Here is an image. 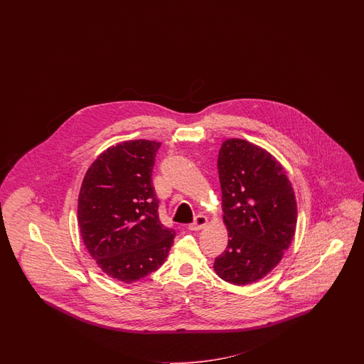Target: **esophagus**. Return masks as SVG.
I'll use <instances>...</instances> for the list:
<instances>
[{
  "mask_svg": "<svg viewBox=\"0 0 364 364\" xmlns=\"http://www.w3.org/2000/svg\"><path fill=\"white\" fill-rule=\"evenodd\" d=\"M207 223H208V218H207V216L198 215V216L195 218V221L188 225V230H191V231H198V230H201Z\"/></svg>",
  "mask_w": 364,
  "mask_h": 364,
  "instance_id": "esophagus-1",
  "label": "esophagus"
}]
</instances>
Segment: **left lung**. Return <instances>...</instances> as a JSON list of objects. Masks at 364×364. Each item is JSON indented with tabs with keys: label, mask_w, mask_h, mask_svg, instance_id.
I'll return each mask as SVG.
<instances>
[{
	"label": "left lung",
	"mask_w": 364,
	"mask_h": 364,
	"mask_svg": "<svg viewBox=\"0 0 364 364\" xmlns=\"http://www.w3.org/2000/svg\"><path fill=\"white\" fill-rule=\"evenodd\" d=\"M218 171L230 240L213 268L231 284H251L279 264L294 240L295 193L275 157L245 140L221 144Z\"/></svg>",
	"instance_id": "left-lung-1"
}]
</instances>
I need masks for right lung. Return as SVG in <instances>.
<instances>
[{
    "label": "right lung",
    "mask_w": 364,
    "mask_h": 364,
    "mask_svg": "<svg viewBox=\"0 0 364 364\" xmlns=\"http://www.w3.org/2000/svg\"><path fill=\"white\" fill-rule=\"evenodd\" d=\"M160 145L132 140L110 146L89 166L78 195L89 254L107 275L128 284L159 269L176 236L160 221L152 184Z\"/></svg>",
    "instance_id": "right-lung-1"
}]
</instances>
